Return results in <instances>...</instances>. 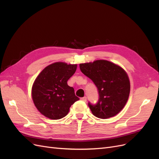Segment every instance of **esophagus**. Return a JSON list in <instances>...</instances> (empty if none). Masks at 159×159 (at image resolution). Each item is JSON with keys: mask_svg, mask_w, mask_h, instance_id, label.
<instances>
[{"mask_svg": "<svg viewBox=\"0 0 159 159\" xmlns=\"http://www.w3.org/2000/svg\"><path fill=\"white\" fill-rule=\"evenodd\" d=\"M80 100L84 101V102H86V101H87V97H82V98H80Z\"/></svg>", "mask_w": 159, "mask_h": 159, "instance_id": "1", "label": "esophagus"}]
</instances>
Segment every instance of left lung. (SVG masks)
<instances>
[{"label": "left lung", "mask_w": 159, "mask_h": 159, "mask_svg": "<svg viewBox=\"0 0 159 159\" xmlns=\"http://www.w3.org/2000/svg\"><path fill=\"white\" fill-rule=\"evenodd\" d=\"M79 66L98 89V102L88 103L93 114L98 118L107 119L120 112L127 103L130 91L129 80L124 69L105 60L80 64Z\"/></svg>", "instance_id": "1"}]
</instances>
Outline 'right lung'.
<instances>
[{
	"label": "right lung",
	"instance_id": "1",
	"mask_svg": "<svg viewBox=\"0 0 159 159\" xmlns=\"http://www.w3.org/2000/svg\"><path fill=\"white\" fill-rule=\"evenodd\" d=\"M76 64L55 62L39 73L32 87L31 96L36 108L52 120L66 116L71 105L79 100L68 80L75 74Z\"/></svg>",
	"mask_w": 159,
	"mask_h": 159
}]
</instances>
